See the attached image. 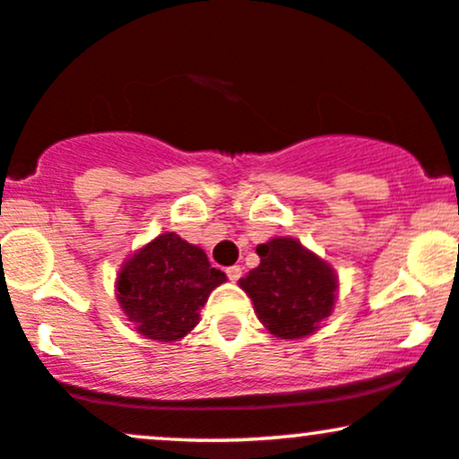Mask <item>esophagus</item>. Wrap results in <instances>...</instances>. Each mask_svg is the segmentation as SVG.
I'll return each instance as SVG.
<instances>
[{"label": "esophagus", "mask_w": 459, "mask_h": 459, "mask_svg": "<svg viewBox=\"0 0 459 459\" xmlns=\"http://www.w3.org/2000/svg\"><path fill=\"white\" fill-rule=\"evenodd\" d=\"M225 273H228V278L231 280V282H238L240 275H243V267L234 264V267H228V271H225Z\"/></svg>", "instance_id": "obj_1"}]
</instances>
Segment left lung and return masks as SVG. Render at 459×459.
I'll return each mask as SVG.
<instances>
[{"label":"left lung","instance_id":"1","mask_svg":"<svg viewBox=\"0 0 459 459\" xmlns=\"http://www.w3.org/2000/svg\"><path fill=\"white\" fill-rule=\"evenodd\" d=\"M260 264L238 280L260 324L280 339H302L322 328L339 295L333 264L298 238L273 236L258 245Z\"/></svg>","mask_w":459,"mask_h":459}]
</instances>
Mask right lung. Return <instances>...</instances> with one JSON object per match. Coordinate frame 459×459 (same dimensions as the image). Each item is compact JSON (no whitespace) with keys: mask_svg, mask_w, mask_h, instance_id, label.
I'll list each match as a JSON object with an SVG mask.
<instances>
[{"mask_svg":"<svg viewBox=\"0 0 459 459\" xmlns=\"http://www.w3.org/2000/svg\"><path fill=\"white\" fill-rule=\"evenodd\" d=\"M225 280L204 249L164 231L122 263L116 299L142 337L172 343L199 324V310Z\"/></svg>","mask_w":459,"mask_h":459,"instance_id":"obj_1","label":"right lung"}]
</instances>
